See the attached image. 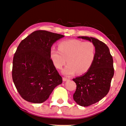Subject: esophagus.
<instances>
[{
    "label": "esophagus",
    "mask_w": 126,
    "mask_h": 126,
    "mask_svg": "<svg viewBox=\"0 0 126 126\" xmlns=\"http://www.w3.org/2000/svg\"><path fill=\"white\" fill-rule=\"evenodd\" d=\"M63 81H66L69 80V79H68V78H66V77H63Z\"/></svg>",
    "instance_id": "34e87169"
}]
</instances>
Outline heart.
I'll return each mask as SVG.
<instances>
[{
	"label": "heart",
	"mask_w": 126,
	"mask_h": 126,
	"mask_svg": "<svg viewBox=\"0 0 126 126\" xmlns=\"http://www.w3.org/2000/svg\"><path fill=\"white\" fill-rule=\"evenodd\" d=\"M94 45L91 42H83L78 39H70L58 43V49L52 47L50 50V57L53 65L61 69L67 61L63 73L71 76L77 73L87 72L92 66L96 58Z\"/></svg>",
	"instance_id": "obj_1"
}]
</instances>
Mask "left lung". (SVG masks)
I'll return each instance as SVG.
<instances>
[{
  "instance_id": "8db88e82",
  "label": "left lung",
  "mask_w": 126,
  "mask_h": 126,
  "mask_svg": "<svg viewBox=\"0 0 126 126\" xmlns=\"http://www.w3.org/2000/svg\"><path fill=\"white\" fill-rule=\"evenodd\" d=\"M78 38L92 42L96 50L95 60L90 69L73 79L77 85L74 100L81 106L87 107L99 101L109 92L114 75L113 58L104 42L93 37Z\"/></svg>"
}]
</instances>
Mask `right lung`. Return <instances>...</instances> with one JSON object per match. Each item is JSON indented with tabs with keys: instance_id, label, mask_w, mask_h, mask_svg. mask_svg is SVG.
<instances>
[{
	"instance_id": "right-lung-1",
	"label": "right lung",
	"mask_w": 126,
	"mask_h": 126,
	"mask_svg": "<svg viewBox=\"0 0 126 126\" xmlns=\"http://www.w3.org/2000/svg\"><path fill=\"white\" fill-rule=\"evenodd\" d=\"M64 37L37 30L22 40L13 58L12 77L20 96L32 103L45 101L57 86L63 82L50 57L51 46Z\"/></svg>"
}]
</instances>
